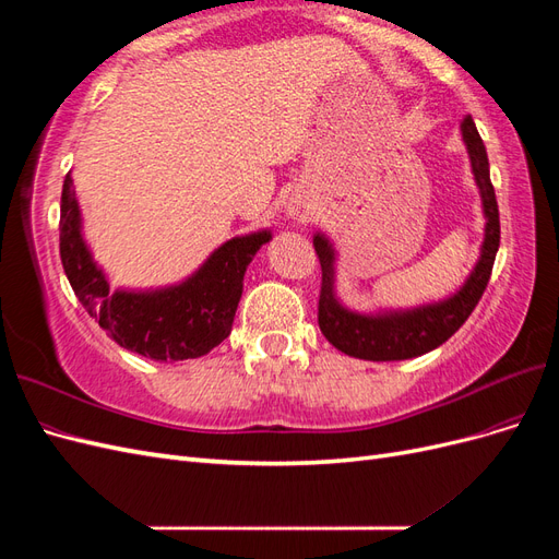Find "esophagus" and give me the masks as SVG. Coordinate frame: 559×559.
<instances>
[{
	"label": "esophagus",
	"mask_w": 559,
	"mask_h": 559,
	"mask_svg": "<svg viewBox=\"0 0 559 559\" xmlns=\"http://www.w3.org/2000/svg\"><path fill=\"white\" fill-rule=\"evenodd\" d=\"M289 214L296 216V214H298V205H292V207H289Z\"/></svg>",
	"instance_id": "esophagus-1"
}]
</instances>
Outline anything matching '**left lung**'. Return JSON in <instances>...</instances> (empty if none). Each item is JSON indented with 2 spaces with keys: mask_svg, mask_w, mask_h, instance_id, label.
<instances>
[{
  "mask_svg": "<svg viewBox=\"0 0 559 559\" xmlns=\"http://www.w3.org/2000/svg\"><path fill=\"white\" fill-rule=\"evenodd\" d=\"M462 138L466 142L473 175H476L478 189L483 195V207L487 216L485 242L478 265L473 267L471 277L452 298L436 302V306L417 308L411 312H396L384 317H364L347 312L341 302L333 298V249L317 235L314 251L321 265V289L317 302V321L326 341L349 357L366 361H399L413 359L443 345L450 335L460 331V326L476 310L483 298L485 286L492 275V265L497 259L501 226L495 186L489 181V160L485 144L478 134L473 118L466 116L462 121Z\"/></svg>",
  "mask_w": 559,
  "mask_h": 559,
  "instance_id": "1",
  "label": "left lung"
}]
</instances>
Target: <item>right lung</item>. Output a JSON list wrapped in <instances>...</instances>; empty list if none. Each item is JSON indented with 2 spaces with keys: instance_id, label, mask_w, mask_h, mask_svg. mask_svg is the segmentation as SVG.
<instances>
[{
  "instance_id": "1",
  "label": "right lung",
  "mask_w": 559,
  "mask_h": 559,
  "mask_svg": "<svg viewBox=\"0 0 559 559\" xmlns=\"http://www.w3.org/2000/svg\"><path fill=\"white\" fill-rule=\"evenodd\" d=\"M79 205L67 175L60 200V259L79 302L114 343L156 361L198 359L224 343L242 296L253 253L270 233H253L218 247L198 273L173 289L154 294L109 292L79 230Z\"/></svg>"
}]
</instances>
